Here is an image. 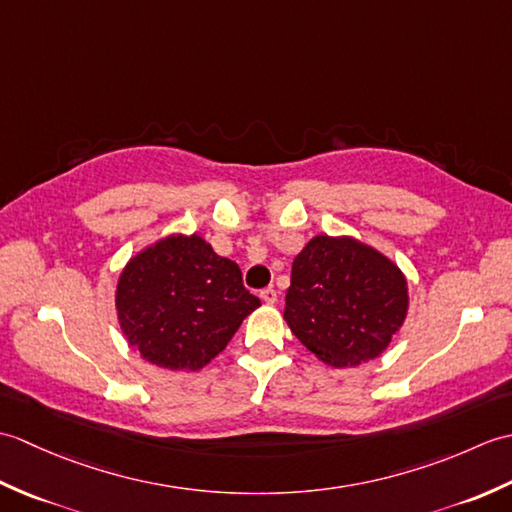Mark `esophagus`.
Instances as JSON below:
<instances>
[{"instance_id":"1","label":"esophagus","mask_w":512,"mask_h":512,"mask_svg":"<svg viewBox=\"0 0 512 512\" xmlns=\"http://www.w3.org/2000/svg\"><path fill=\"white\" fill-rule=\"evenodd\" d=\"M259 297H262V301L270 306V303L277 301V290L275 288H264L262 292H259Z\"/></svg>"}]
</instances>
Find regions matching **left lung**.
Returning <instances> with one entry per match:
<instances>
[{
  "label": "left lung",
  "instance_id": "8db88e82",
  "mask_svg": "<svg viewBox=\"0 0 512 512\" xmlns=\"http://www.w3.org/2000/svg\"><path fill=\"white\" fill-rule=\"evenodd\" d=\"M407 308L402 270L354 237H312L292 262L284 319L325 365L356 367L383 354Z\"/></svg>",
  "mask_w": 512,
  "mask_h": 512
}]
</instances>
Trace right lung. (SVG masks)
<instances>
[{
	"instance_id": "add662e5",
	"label": "right lung",
	"mask_w": 512,
	"mask_h": 512,
	"mask_svg": "<svg viewBox=\"0 0 512 512\" xmlns=\"http://www.w3.org/2000/svg\"><path fill=\"white\" fill-rule=\"evenodd\" d=\"M262 306L242 270L200 235H169L129 259L116 312L127 343L156 367L198 372Z\"/></svg>"
}]
</instances>
